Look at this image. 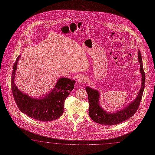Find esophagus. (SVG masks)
I'll list each match as a JSON object with an SVG mask.
<instances>
[{
    "label": "esophagus",
    "mask_w": 155,
    "mask_h": 155,
    "mask_svg": "<svg viewBox=\"0 0 155 155\" xmlns=\"http://www.w3.org/2000/svg\"><path fill=\"white\" fill-rule=\"evenodd\" d=\"M86 80H87L86 77H85L84 75H80V76H79V77L78 78L77 81L79 83H84L86 81Z\"/></svg>",
    "instance_id": "34e87169"
}]
</instances>
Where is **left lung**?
<instances>
[{
  "label": "left lung",
  "mask_w": 155,
  "mask_h": 155,
  "mask_svg": "<svg viewBox=\"0 0 155 155\" xmlns=\"http://www.w3.org/2000/svg\"><path fill=\"white\" fill-rule=\"evenodd\" d=\"M138 61L140 64V71L142 75L141 87L136 98L123 109L111 113L107 112L101 107L99 101L101 94L99 91L88 86L86 87V91L88 94V103L90 105L88 114L93 121L105 125H113L127 120L132 117L137 112L142 100L146 81L142 59L139 50H138Z\"/></svg>",
  "instance_id": "obj_1"
}]
</instances>
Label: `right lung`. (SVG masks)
Here are the masks:
<instances>
[{
  "label": "right lung",
  "mask_w": 155,
  "mask_h": 155,
  "mask_svg": "<svg viewBox=\"0 0 155 155\" xmlns=\"http://www.w3.org/2000/svg\"><path fill=\"white\" fill-rule=\"evenodd\" d=\"M20 54L13 65L11 79L13 95L17 107L22 113L39 121H52L60 117L64 112V103L74 88L75 80L59 78L54 88L45 96L34 98L21 91L15 83L16 71Z\"/></svg>",
  "instance_id": "add662e5"
}]
</instances>
